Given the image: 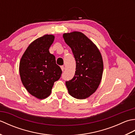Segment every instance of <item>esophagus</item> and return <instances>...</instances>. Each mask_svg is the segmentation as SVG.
I'll list each match as a JSON object with an SVG mask.
<instances>
[{
  "label": "esophagus",
  "mask_w": 135,
  "mask_h": 135,
  "mask_svg": "<svg viewBox=\"0 0 135 135\" xmlns=\"http://www.w3.org/2000/svg\"><path fill=\"white\" fill-rule=\"evenodd\" d=\"M61 70H62V71L64 70V66H63V65H61Z\"/></svg>",
  "instance_id": "1"
}]
</instances>
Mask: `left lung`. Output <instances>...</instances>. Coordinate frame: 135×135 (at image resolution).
<instances>
[{"label": "left lung", "mask_w": 135, "mask_h": 135, "mask_svg": "<svg viewBox=\"0 0 135 135\" xmlns=\"http://www.w3.org/2000/svg\"><path fill=\"white\" fill-rule=\"evenodd\" d=\"M66 44L71 47L76 61L74 78L65 82L68 93L77 99H85L98 88L103 71V61L99 49L81 32L63 34Z\"/></svg>", "instance_id": "obj_1"}]
</instances>
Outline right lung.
Returning <instances> with one entry per match:
<instances>
[{
  "label": "right lung",
  "instance_id": "add662e5",
  "mask_svg": "<svg viewBox=\"0 0 135 135\" xmlns=\"http://www.w3.org/2000/svg\"><path fill=\"white\" fill-rule=\"evenodd\" d=\"M54 36L45 35L33 41L20 62L21 82L31 95L44 99L50 95L54 82L60 79L62 71L56 58L49 52Z\"/></svg>",
  "mask_w": 135,
  "mask_h": 135
}]
</instances>
